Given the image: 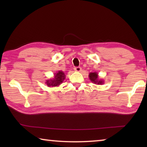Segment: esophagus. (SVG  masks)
Masks as SVG:
<instances>
[{"instance_id": "esophagus-1", "label": "esophagus", "mask_w": 147, "mask_h": 147, "mask_svg": "<svg viewBox=\"0 0 147 147\" xmlns=\"http://www.w3.org/2000/svg\"><path fill=\"white\" fill-rule=\"evenodd\" d=\"M74 71H76V72H80L82 71V68L80 67H74Z\"/></svg>"}]
</instances>
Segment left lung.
<instances>
[{
    "instance_id": "left-lung-1",
    "label": "left lung",
    "mask_w": 147,
    "mask_h": 147,
    "mask_svg": "<svg viewBox=\"0 0 147 147\" xmlns=\"http://www.w3.org/2000/svg\"><path fill=\"white\" fill-rule=\"evenodd\" d=\"M89 77L90 80L93 82L94 84H99V85H101V84H103L104 81L102 80H99L98 79V73H91L89 74Z\"/></svg>"
}]
</instances>
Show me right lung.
<instances>
[{
  "label": "right lung",
  "mask_w": 147,
  "mask_h": 147,
  "mask_svg": "<svg viewBox=\"0 0 147 147\" xmlns=\"http://www.w3.org/2000/svg\"><path fill=\"white\" fill-rule=\"evenodd\" d=\"M65 78V75L63 72L58 71L57 73L54 74V78L48 80L45 83L48 87H56L59 86L63 82Z\"/></svg>",
  "instance_id": "obj_1"
}]
</instances>
